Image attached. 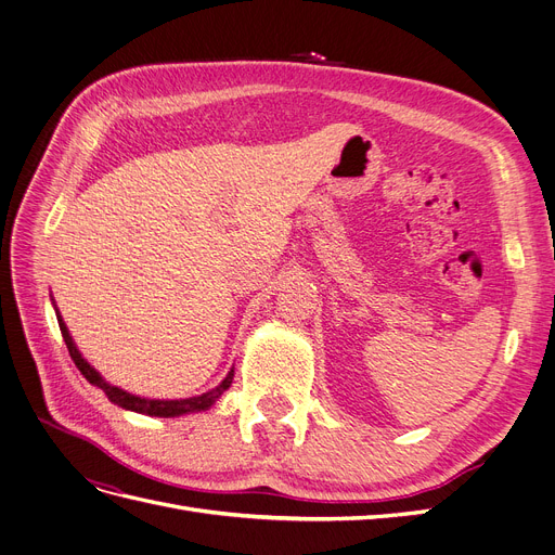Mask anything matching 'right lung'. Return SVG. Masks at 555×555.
I'll return each instance as SVG.
<instances>
[{
	"mask_svg": "<svg viewBox=\"0 0 555 555\" xmlns=\"http://www.w3.org/2000/svg\"><path fill=\"white\" fill-rule=\"evenodd\" d=\"M52 306L56 310V320H59V326H61V333H63V340L67 345V351L72 356V360H75V365L79 367V372L86 376L88 383L98 385L100 390L106 392L108 401L125 408V411H131V413H140V415H150V417H181V415H190V413H202V411H208L210 405H215V401H218L233 383V370L224 376V380L220 385H215L212 390L204 392V395H197V397H188V399H150V397H138V395H131L122 388H117V385H111L98 370H94L88 360L83 358V353L79 351L77 343L72 340V335L63 322V315L56 308V301L52 297Z\"/></svg>",
	"mask_w": 555,
	"mask_h": 555,
	"instance_id": "add662e5",
	"label": "right lung"
}]
</instances>
